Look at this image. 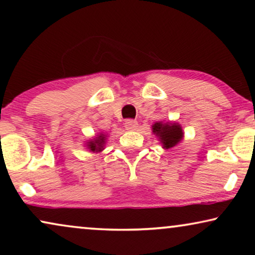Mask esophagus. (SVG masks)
<instances>
[{
    "mask_svg": "<svg viewBox=\"0 0 255 255\" xmlns=\"http://www.w3.org/2000/svg\"><path fill=\"white\" fill-rule=\"evenodd\" d=\"M125 128L128 131H132V130H135L138 127V122L135 120H127L125 121Z\"/></svg>",
    "mask_w": 255,
    "mask_h": 255,
    "instance_id": "34e87169",
    "label": "esophagus"
}]
</instances>
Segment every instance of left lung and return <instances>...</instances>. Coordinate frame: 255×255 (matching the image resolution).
<instances>
[{
    "label": "left lung",
    "mask_w": 255,
    "mask_h": 255,
    "mask_svg": "<svg viewBox=\"0 0 255 255\" xmlns=\"http://www.w3.org/2000/svg\"><path fill=\"white\" fill-rule=\"evenodd\" d=\"M152 128L153 132H154L156 135H159L160 139H161V142L165 148H169L175 146L183 137L182 128H181L180 125L155 123Z\"/></svg>",
    "instance_id": "1"
}]
</instances>
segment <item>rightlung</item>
<instances>
[{
    "label": "right lung",
    "instance_id": "obj_1",
    "mask_svg": "<svg viewBox=\"0 0 255 255\" xmlns=\"http://www.w3.org/2000/svg\"><path fill=\"white\" fill-rule=\"evenodd\" d=\"M104 134H101L99 135V138H96L95 140H92L89 141V148L92 149L93 152H100L102 151L103 148V145H104Z\"/></svg>",
    "mask_w": 255,
    "mask_h": 255
}]
</instances>
